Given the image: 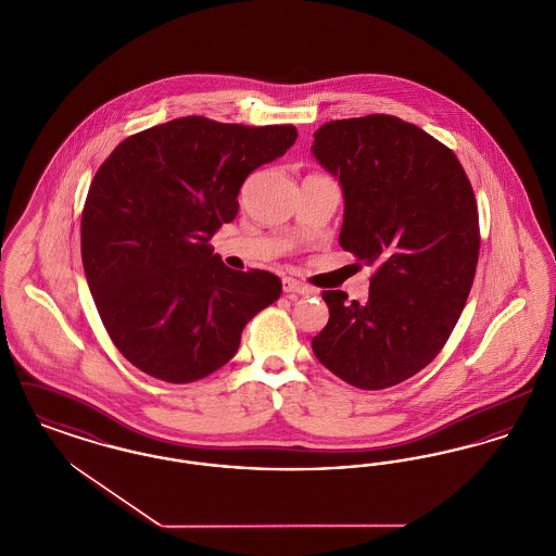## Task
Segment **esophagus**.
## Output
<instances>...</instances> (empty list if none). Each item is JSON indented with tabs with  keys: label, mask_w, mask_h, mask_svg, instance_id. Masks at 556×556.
Segmentation results:
<instances>
[{
	"label": "esophagus",
	"mask_w": 556,
	"mask_h": 556,
	"mask_svg": "<svg viewBox=\"0 0 556 556\" xmlns=\"http://www.w3.org/2000/svg\"><path fill=\"white\" fill-rule=\"evenodd\" d=\"M283 291L286 293H300V295H304V293H311V288L308 286H304L302 281H295V279H291V277H286L283 279Z\"/></svg>",
	"instance_id": "1"
}]
</instances>
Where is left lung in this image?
Instances as JSON below:
<instances>
[{
  "instance_id": "left-lung-1",
  "label": "left lung",
  "mask_w": 556,
  "mask_h": 556,
  "mask_svg": "<svg viewBox=\"0 0 556 556\" xmlns=\"http://www.w3.org/2000/svg\"><path fill=\"white\" fill-rule=\"evenodd\" d=\"M313 154L344 189L340 245L375 270L363 304L323 291L313 352L354 388H392L440 354L465 308L481 241L473 187L450 148L390 114L325 123Z\"/></svg>"
}]
</instances>
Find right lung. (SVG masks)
Returning a JSON list of instances; mask_svg holds the SVG:
<instances>
[{"mask_svg": "<svg viewBox=\"0 0 556 556\" xmlns=\"http://www.w3.org/2000/svg\"><path fill=\"white\" fill-rule=\"evenodd\" d=\"M293 125H229L184 116L121 141L98 168L80 256L112 344L168 383L227 365L245 323L281 295L268 270H231L208 243L239 211L252 170L283 156Z\"/></svg>", "mask_w": 556, "mask_h": 556, "instance_id": "obj_1", "label": "right lung"}]
</instances>
